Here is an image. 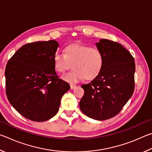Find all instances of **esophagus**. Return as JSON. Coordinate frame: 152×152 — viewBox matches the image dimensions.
Instances as JSON below:
<instances>
[{
	"label": "esophagus",
	"mask_w": 152,
	"mask_h": 152,
	"mask_svg": "<svg viewBox=\"0 0 152 152\" xmlns=\"http://www.w3.org/2000/svg\"><path fill=\"white\" fill-rule=\"evenodd\" d=\"M76 87H77V86H76V85L71 84V89H75Z\"/></svg>",
	"instance_id": "obj_1"
}]
</instances>
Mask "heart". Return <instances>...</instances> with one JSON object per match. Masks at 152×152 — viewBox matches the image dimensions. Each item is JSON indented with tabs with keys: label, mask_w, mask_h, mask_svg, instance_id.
Here are the masks:
<instances>
[{
	"label": "heart",
	"mask_w": 152,
	"mask_h": 152,
	"mask_svg": "<svg viewBox=\"0 0 152 152\" xmlns=\"http://www.w3.org/2000/svg\"><path fill=\"white\" fill-rule=\"evenodd\" d=\"M53 63L55 70L60 73H65L72 65L74 69L63 79L69 83H75L83 78L91 80L96 77L102 70L104 58L97 48L74 44L66 47L64 54L55 53Z\"/></svg>",
	"instance_id": "b5f03b06"
}]
</instances>
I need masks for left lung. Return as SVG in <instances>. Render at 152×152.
I'll use <instances>...</instances> for the list:
<instances>
[{"label": "left lung", "instance_id": "8db88e82", "mask_svg": "<svg viewBox=\"0 0 152 152\" xmlns=\"http://www.w3.org/2000/svg\"><path fill=\"white\" fill-rule=\"evenodd\" d=\"M102 52V71L90 83L82 85L84 95L79 107L95 120L110 119L120 112L134 91V58L121 44L107 39L96 43Z\"/></svg>", "mask_w": 152, "mask_h": 152}]
</instances>
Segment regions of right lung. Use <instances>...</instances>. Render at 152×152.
Masks as SVG:
<instances>
[{
    "label": "right lung",
    "instance_id": "add662e5",
    "mask_svg": "<svg viewBox=\"0 0 152 152\" xmlns=\"http://www.w3.org/2000/svg\"><path fill=\"white\" fill-rule=\"evenodd\" d=\"M57 41L24 45L13 55L5 69L6 94L21 115L45 121L58 112L63 95L70 86L58 79L53 63Z\"/></svg>",
    "mask_w": 152,
    "mask_h": 152
}]
</instances>
